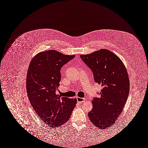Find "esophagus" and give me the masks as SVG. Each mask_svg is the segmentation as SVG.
<instances>
[{"label":"esophagus","mask_w":148,"mask_h":148,"mask_svg":"<svg viewBox=\"0 0 148 148\" xmlns=\"http://www.w3.org/2000/svg\"><path fill=\"white\" fill-rule=\"evenodd\" d=\"M77 102L79 103H82V102H85V99L83 98L77 97Z\"/></svg>","instance_id":"esophagus-1"}]
</instances>
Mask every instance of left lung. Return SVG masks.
Wrapping results in <instances>:
<instances>
[{
  "instance_id": "left-lung-1",
  "label": "left lung",
  "mask_w": 148,
  "mask_h": 148,
  "mask_svg": "<svg viewBox=\"0 0 148 148\" xmlns=\"http://www.w3.org/2000/svg\"><path fill=\"white\" fill-rule=\"evenodd\" d=\"M80 57L92 71L95 82L102 86L99 97L92 101L93 108L88 113V117L100 129L110 127L122 112L128 97L127 71L119 57L106 49Z\"/></svg>"
}]
</instances>
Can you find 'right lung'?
Returning <instances> with one entry per match:
<instances>
[{"instance_id": "1", "label": "right lung", "mask_w": 148, "mask_h": 148, "mask_svg": "<svg viewBox=\"0 0 148 148\" xmlns=\"http://www.w3.org/2000/svg\"><path fill=\"white\" fill-rule=\"evenodd\" d=\"M74 57L53 50L41 52L34 57L28 69L26 85L31 105L41 120L52 127L67 122L77 104V99L56 94L61 68Z\"/></svg>"}]
</instances>
